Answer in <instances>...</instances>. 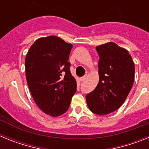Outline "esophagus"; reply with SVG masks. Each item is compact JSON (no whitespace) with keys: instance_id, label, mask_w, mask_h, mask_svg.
<instances>
[{"instance_id":"obj_1","label":"esophagus","mask_w":149,"mask_h":149,"mask_svg":"<svg viewBox=\"0 0 149 149\" xmlns=\"http://www.w3.org/2000/svg\"><path fill=\"white\" fill-rule=\"evenodd\" d=\"M86 77H87V75H84V77H81V78H80V80H81V81H85V79L86 78Z\"/></svg>"}]
</instances>
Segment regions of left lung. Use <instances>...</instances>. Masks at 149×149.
I'll use <instances>...</instances> for the list:
<instances>
[{
  "instance_id": "8db88e82",
  "label": "left lung",
  "mask_w": 149,
  "mask_h": 149,
  "mask_svg": "<svg viewBox=\"0 0 149 149\" xmlns=\"http://www.w3.org/2000/svg\"><path fill=\"white\" fill-rule=\"evenodd\" d=\"M95 48L100 57L99 82L86 99L91 111L103 116L123 104L134 84L135 66L128 51L116 43L107 42Z\"/></svg>"
}]
</instances>
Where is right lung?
Wrapping results in <instances>:
<instances>
[{"label":"right lung","instance_id":"1","mask_svg":"<svg viewBox=\"0 0 149 149\" xmlns=\"http://www.w3.org/2000/svg\"><path fill=\"white\" fill-rule=\"evenodd\" d=\"M72 45L50 36L31 45L25 58L27 85L36 105L45 113L56 117L68 110L77 82L68 62Z\"/></svg>","mask_w":149,"mask_h":149}]
</instances>
